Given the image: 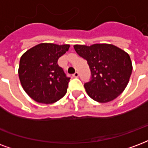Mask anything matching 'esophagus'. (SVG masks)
Masks as SVG:
<instances>
[{
    "label": "esophagus",
    "instance_id": "34e87169",
    "mask_svg": "<svg viewBox=\"0 0 148 148\" xmlns=\"http://www.w3.org/2000/svg\"><path fill=\"white\" fill-rule=\"evenodd\" d=\"M78 75H79V74H78V72H77V71H76V72H75L74 74H73V76H74V77H78Z\"/></svg>",
    "mask_w": 148,
    "mask_h": 148
}]
</instances>
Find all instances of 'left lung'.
<instances>
[{
  "instance_id": "obj_1",
  "label": "left lung",
  "mask_w": 148,
  "mask_h": 148,
  "mask_svg": "<svg viewBox=\"0 0 148 148\" xmlns=\"http://www.w3.org/2000/svg\"><path fill=\"white\" fill-rule=\"evenodd\" d=\"M74 48L91 70L92 79L84 85L87 94L99 103L116 99L126 88L132 74L130 55L111 44L74 45Z\"/></svg>"
}]
</instances>
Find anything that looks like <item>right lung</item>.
Listing matches in <instances>:
<instances>
[{"mask_svg":"<svg viewBox=\"0 0 148 148\" xmlns=\"http://www.w3.org/2000/svg\"><path fill=\"white\" fill-rule=\"evenodd\" d=\"M70 45L40 43L22 55L18 74L22 87L38 103H53L65 96L70 78L57 64Z\"/></svg>","mask_w":148,"mask_h":148,"instance_id":"add662e5","label":"right lung"}]
</instances>
